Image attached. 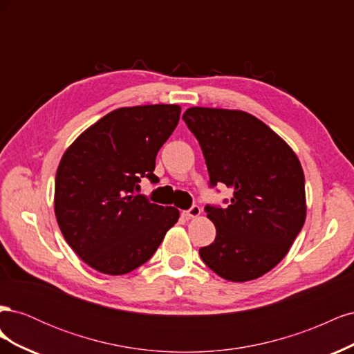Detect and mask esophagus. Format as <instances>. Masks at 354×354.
I'll use <instances>...</instances> for the list:
<instances>
[{
	"instance_id": "obj_1",
	"label": "esophagus",
	"mask_w": 354,
	"mask_h": 354,
	"mask_svg": "<svg viewBox=\"0 0 354 354\" xmlns=\"http://www.w3.org/2000/svg\"><path fill=\"white\" fill-rule=\"evenodd\" d=\"M201 212H202V209H201L198 205H194L190 209L185 211L183 214H185V216H186L187 218H196V217L201 216Z\"/></svg>"
}]
</instances>
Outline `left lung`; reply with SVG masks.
<instances>
[{"label":"left lung","mask_w":354,"mask_h":354,"mask_svg":"<svg viewBox=\"0 0 354 354\" xmlns=\"http://www.w3.org/2000/svg\"><path fill=\"white\" fill-rule=\"evenodd\" d=\"M183 120L201 145L211 185L233 190L229 207L205 208L217 236L199 250L201 259L226 281L259 279L282 261L306 221L299 159L248 112L195 106Z\"/></svg>","instance_id":"left-lung-1"}]
</instances>
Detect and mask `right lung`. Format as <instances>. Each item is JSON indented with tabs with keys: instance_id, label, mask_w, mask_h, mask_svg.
Masks as SVG:
<instances>
[{
	"instance_id": "add662e5",
	"label": "right lung",
	"mask_w": 354,
	"mask_h": 354,
	"mask_svg": "<svg viewBox=\"0 0 354 354\" xmlns=\"http://www.w3.org/2000/svg\"><path fill=\"white\" fill-rule=\"evenodd\" d=\"M180 112L178 104L115 109L63 153L55 185L56 220L68 245L94 270L133 272L177 223V208L156 205L136 190L143 177L158 181L155 159Z\"/></svg>"
}]
</instances>
